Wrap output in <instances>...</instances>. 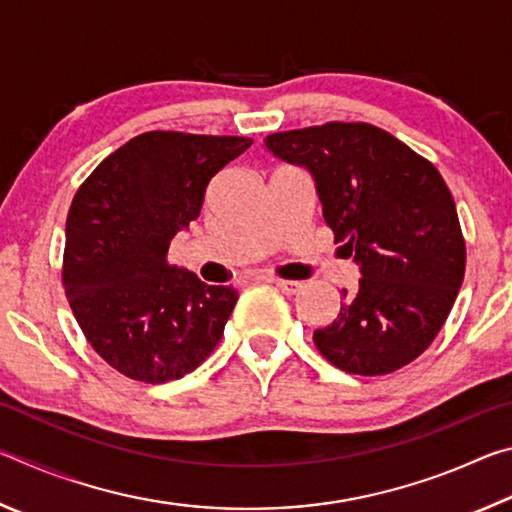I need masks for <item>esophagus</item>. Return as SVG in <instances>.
I'll use <instances>...</instances> for the list:
<instances>
[{"instance_id": "obj_1", "label": "esophagus", "mask_w": 512, "mask_h": 512, "mask_svg": "<svg viewBox=\"0 0 512 512\" xmlns=\"http://www.w3.org/2000/svg\"><path fill=\"white\" fill-rule=\"evenodd\" d=\"M273 284L277 289H280L282 293H287V296H293V293H298L300 289H302V284L300 282H293V280H280V277H277V280H273Z\"/></svg>"}]
</instances>
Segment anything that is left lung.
Wrapping results in <instances>:
<instances>
[{
	"label": "left lung",
	"mask_w": 512,
	"mask_h": 512,
	"mask_svg": "<svg viewBox=\"0 0 512 512\" xmlns=\"http://www.w3.org/2000/svg\"><path fill=\"white\" fill-rule=\"evenodd\" d=\"M266 149L305 167L323 219L359 264L354 293L316 329L320 354L350 375H388L418 359L454 307L465 239L452 192L422 155L363 121L268 135Z\"/></svg>",
	"instance_id": "1"
}]
</instances>
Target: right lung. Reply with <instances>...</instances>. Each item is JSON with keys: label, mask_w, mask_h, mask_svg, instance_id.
I'll return each mask as SVG.
<instances>
[{"label": "right lung", "mask_w": 512, "mask_h": 512, "mask_svg": "<svg viewBox=\"0 0 512 512\" xmlns=\"http://www.w3.org/2000/svg\"><path fill=\"white\" fill-rule=\"evenodd\" d=\"M250 137L151 131L110 153L76 192L65 225L63 284L94 352L121 375L164 384L196 370L237 305L167 262L198 219L205 189Z\"/></svg>", "instance_id": "1"}]
</instances>
